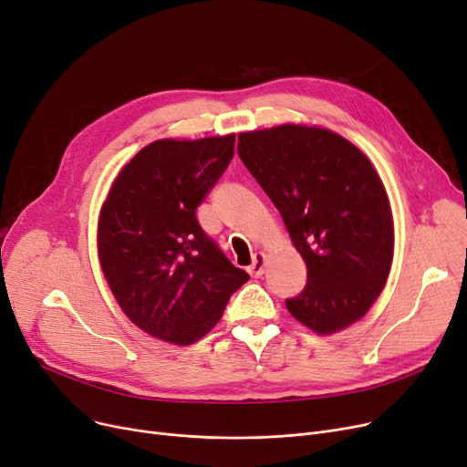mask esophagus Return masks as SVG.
<instances>
[{"instance_id": "obj_1", "label": "esophagus", "mask_w": 467, "mask_h": 467, "mask_svg": "<svg viewBox=\"0 0 467 467\" xmlns=\"http://www.w3.org/2000/svg\"><path fill=\"white\" fill-rule=\"evenodd\" d=\"M265 265H266V254L257 252V254L254 255L252 265L248 266V273H250L254 278H261L263 273H265Z\"/></svg>"}]
</instances>
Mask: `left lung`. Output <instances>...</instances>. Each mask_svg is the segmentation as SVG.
<instances>
[{
	"instance_id": "1",
	"label": "left lung",
	"mask_w": 467,
	"mask_h": 467,
	"mask_svg": "<svg viewBox=\"0 0 467 467\" xmlns=\"http://www.w3.org/2000/svg\"><path fill=\"white\" fill-rule=\"evenodd\" d=\"M238 155L306 265L289 314L317 335L361 320L394 261V215L375 164L347 138L303 122L240 132Z\"/></svg>"
}]
</instances>
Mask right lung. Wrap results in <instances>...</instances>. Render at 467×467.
<instances>
[{"mask_svg": "<svg viewBox=\"0 0 467 467\" xmlns=\"http://www.w3.org/2000/svg\"><path fill=\"white\" fill-rule=\"evenodd\" d=\"M233 155L234 134L155 140L120 168L98 215V259L117 305L170 345L210 333L250 280L194 215Z\"/></svg>", "mask_w": 467, "mask_h": 467, "instance_id": "obj_1", "label": "right lung"}]
</instances>
